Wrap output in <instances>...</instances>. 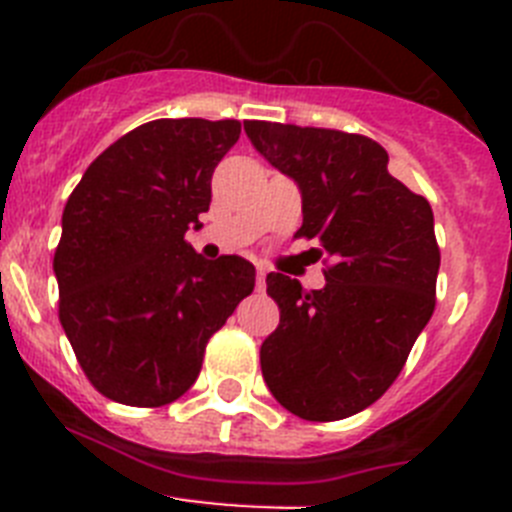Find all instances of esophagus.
Returning <instances> with one entry per match:
<instances>
[{"label": "esophagus", "mask_w": 512, "mask_h": 512, "mask_svg": "<svg viewBox=\"0 0 512 512\" xmlns=\"http://www.w3.org/2000/svg\"><path fill=\"white\" fill-rule=\"evenodd\" d=\"M264 287H266V269L264 266H259V269H256V289L264 292Z\"/></svg>", "instance_id": "esophagus-1"}]
</instances>
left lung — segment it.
I'll list each match as a JSON object with an SVG mask.
<instances>
[{"instance_id": "8db88e82", "label": "left lung", "mask_w": 512, "mask_h": 512, "mask_svg": "<svg viewBox=\"0 0 512 512\" xmlns=\"http://www.w3.org/2000/svg\"><path fill=\"white\" fill-rule=\"evenodd\" d=\"M253 148L302 192L295 238L320 243L325 287L271 271L277 330L261 372L282 408L330 423L390 390L436 307L441 266L433 210L387 169L377 140L330 128L246 120Z\"/></svg>"}]
</instances>
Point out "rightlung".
I'll return each instance as SVG.
<instances>
[{
	"mask_svg": "<svg viewBox=\"0 0 512 512\" xmlns=\"http://www.w3.org/2000/svg\"><path fill=\"white\" fill-rule=\"evenodd\" d=\"M238 120H151L94 158L63 207L53 256L58 320L94 390L133 408L179 400L207 341L253 292L241 256L184 241L210 210L212 171Z\"/></svg>",
	"mask_w": 512,
	"mask_h": 512,
	"instance_id": "add662e5",
	"label": "right lung"
}]
</instances>
